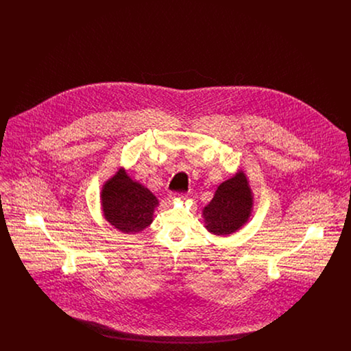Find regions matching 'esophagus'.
Wrapping results in <instances>:
<instances>
[{
	"label": "esophagus",
	"mask_w": 351,
	"mask_h": 351,
	"mask_svg": "<svg viewBox=\"0 0 351 351\" xmlns=\"http://www.w3.org/2000/svg\"><path fill=\"white\" fill-rule=\"evenodd\" d=\"M168 199L171 201L184 200L185 195L184 193H172V195H169Z\"/></svg>",
	"instance_id": "esophagus-1"
}]
</instances>
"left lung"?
Masks as SVG:
<instances>
[{
    "mask_svg": "<svg viewBox=\"0 0 351 351\" xmlns=\"http://www.w3.org/2000/svg\"><path fill=\"white\" fill-rule=\"evenodd\" d=\"M254 195L247 175L239 169L217 186L212 201L202 209L204 226L217 237H229L250 219Z\"/></svg>",
    "mask_w": 351,
    "mask_h": 351,
    "instance_id": "1",
    "label": "left lung"
}]
</instances>
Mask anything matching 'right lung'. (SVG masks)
I'll return each instance as SVG.
<instances>
[{
	"label": "right lung",
	"instance_id": "obj_1",
	"mask_svg": "<svg viewBox=\"0 0 351 351\" xmlns=\"http://www.w3.org/2000/svg\"><path fill=\"white\" fill-rule=\"evenodd\" d=\"M100 201L104 218L126 234L139 233L150 226L159 206L150 189L133 180L123 167L104 183Z\"/></svg>",
	"mask_w": 351,
	"mask_h": 351
}]
</instances>
